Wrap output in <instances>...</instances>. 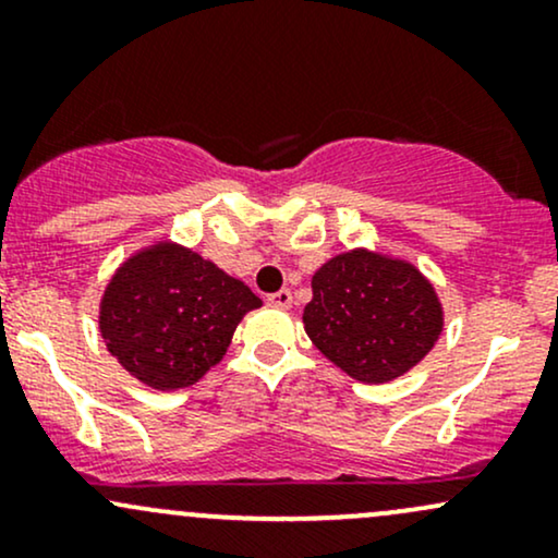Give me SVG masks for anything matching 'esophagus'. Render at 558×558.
I'll use <instances>...</instances> for the list:
<instances>
[{
  "label": "esophagus",
  "mask_w": 558,
  "mask_h": 558,
  "mask_svg": "<svg viewBox=\"0 0 558 558\" xmlns=\"http://www.w3.org/2000/svg\"><path fill=\"white\" fill-rule=\"evenodd\" d=\"M267 304L278 306V310H288V306L293 304V293L288 291V288H280L278 293H270V296H267Z\"/></svg>",
  "instance_id": "1"
}]
</instances>
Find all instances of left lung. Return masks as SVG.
<instances>
[{"instance_id": "obj_1", "label": "left lung", "mask_w": 558, "mask_h": 558, "mask_svg": "<svg viewBox=\"0 0 558 558\" xmlns=\"http://www.w3.org/2000/svg\"><path fill=\"white\" fill-rule=\"evenodd\" d=\"M304 330L345 375L377 386L425 360L444 330V306L412 262L351 248L312 275Z\"/></svg>"}]
</instances>
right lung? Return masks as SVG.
<instances>
[{
    "mask_svg": "<svg viewBox=\"0 0 558 558\" xmlns=\"http://www.w3.org/2000/svg\"><path fill=\"white\" fill-rule=\"evenodd\" d=\"M262 299L215 262L172 241L131 254L99 304V332L125 373L155 390L189 388L226 356Z\"/></svg>",
    "mask_w": 558,
    "mask_h": 558,
    "instance_id": "obj_1",
    "label": "right lung"
}]
</instances>
